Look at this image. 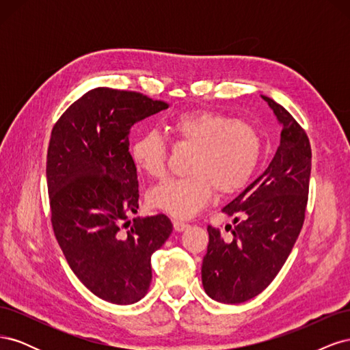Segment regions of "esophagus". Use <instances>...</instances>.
Here are the masks:
<instances>
[{"label":"esophagus","mask_w":350,"mask_h":350,"mask_svg":"<svg viewBox=\"0 0 350 350\" xmlns=\"http://www.w3.org/2000/svg\"><path fill=\"white\" fill-rule=\"evenodd\" d=\"M189 225L185 224V221H181V220H174V229L176 232H184Z\"/></svg>","instance_id":"esophagus-1"}]
</instances>
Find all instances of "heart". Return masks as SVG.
<instances>
[{
	"label": "heart",
	"instance_id": "obj_1",
	"mask_svg": "<svg viewBox=\"0 0 350 350\" xmlns=\"http://www.w3.org/2000/svg\"><path fill=\"white\" fill-rule=\"evenodd\" d=\"M179 142L193 146L185 176L169 178L150 189L149 204L163 213L187 219L206 206L213 189L230 194L245 185L261 152L257 130L210 109L179 112L169 121ZM131 157L146 175L161 178L166 166V143L157 130H147L133 142Z\"/></svg>",
	"mask_w": 350,
	"mask_h": 350
}]
</instances>
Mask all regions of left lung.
I'll use <instances>...</instances> for the list:
<instances>
[{
	"instance_id": "obj_1",
	"label": "left lung",
	"mask_w": 350,
	"mask_h": 350,
	"mask_svg": "<svg viewBox=\"0 0 350 350\" xmlns=\"http://www.w3.org/2000/svg\"><path fill=\"white\" fill-rule=\"evenodd\" d=\"M282 126L269 167L224 207L234 226L207 228L201 266L211 299L241 304L261 293L288 260L304 225L311 175V146L301 125L282 105L262 96Z\"/></svg>"
}]
</instances>
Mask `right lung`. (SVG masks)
<instances>
[{
    "label": "right lung",
    "instance_id": "1",
    "mask_svg": "<svg viewBox=\"0 0 350 350\" xmlns=\"http://www.w3.org/2000/svg\"><path fill=\"white\" fill-rule=\"evenodd\" d=\"M169 105L137 92L96 88L52 129L46 159L51 220L71 270L100 299L139 302L152 282V254L172 232L165 215L135 217L131 126Z\"/></svg>",
    "mask_w": 350,
    "mask_h": 350
}]
</instances>
